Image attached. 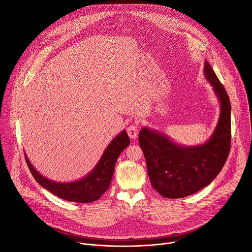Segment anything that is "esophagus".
Listing matches in <instances>:
<instances>
[{
    "instance_id": "esophagus-1",
    "label": "esophagus",
    "mask_w": 252,
    "mask_h": 252,
    "mask_svg": "<svg viewBox=\"0 0 252 252\" xmlns=\"http://www.w3.org/2000/svg\"><path fill=\"white\" fill-rule=\"evenodd\" d=\"M127 133L129 135L130 138L134 139L137 137V134H138V129H137V126H134V125H131L127 127Z\"/></svg>"
}]
</instances>
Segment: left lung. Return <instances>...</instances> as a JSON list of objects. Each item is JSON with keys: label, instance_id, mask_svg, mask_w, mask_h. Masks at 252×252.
<instances>
[{"label": "left lung", "instance_id": "left-lung-1", "mask_svg": "<svg viewBox=\"0 0 252 252\" xmlns=\"http://www.w3.org/2000/svg\"><path fill=\"white\" fill-rule=\"evenodd\" d=\"M203 74L220 106L217 126L204 143L179 145L165 133L148 126L138 134L151 184L166 198L186 197L207 187L222 169L230 151L229 97L206 61Z\"/></svg>", "mask_w": 252, "mask_h": 252}]
</instances>
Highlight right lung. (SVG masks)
<instances>
[{
  "label": "right lung",
  "mask_w": 252,
  "mask_h": 252,
  "mask_svg": "<svg viewBox=\"0 0 252 252\" xmlns=\"http://www.w3.org/2000/svg\"><path fill=\"white\" fill-rule=\"evenodd\" d=\"M129 145L126 131L122 130L112 139L95 166L83 178L69 183H58L42 175L25 158L31 173L40 186L53 194L68 201L89 203L97 200L109 189L119 156Z\"/></svg>",
  "instance_id": "add662e5"
}]
</instances>
